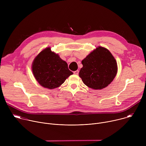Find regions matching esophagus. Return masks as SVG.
<instances>
[{
	"label": "esophagus",
	"mask_w": 146,
	"mask_h": 146,
	"mask_svg": "<svg viewBox=\"0 0 146 146\" xmlns=\"http://www.w3.org/2000/svg\"><path fill=\"white\" fill-rule=\"evenodd\" d=\"M73 73L74 74H78V73H79V71L77 70H76V71H74V72H73Z\"/></svg>",
	"instance_id": "esophagus-1"
}]
</instances>
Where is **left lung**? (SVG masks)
Instances as JSON below:
<instances>
[{
  "label": "left lung",
  "instance_id": "obj_1",
  "mask_svg": "<svg viewBox=\"0 0 146 146\" xmlns=\"http://www.w3.org/2000/svg\"><path fill=\"white\" fill-rule=\"evenodd\" d=\"M79 76L87 87L94 90L106 87L117 73V62L106 48L98 47L81 61Z\"/></svg>",
  "mask_w": 146,
  "mask_h": 146
}]
</instances>
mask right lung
<instances>
[{
    "label": "right lung",
    "mask_w": 146,
    "mask_h": 146,
    "mask_svg": "<svg viewBox=\"0 0 146 146\" xmlns=\"http://www.w3.org/2000/svg\"><path fill=\"white\" fill-rule=\"evenodd\" d=\"M32 69L37 82L42 87L48 89L59 87L73 74L68 69L66 62L58 54L51 51L50 47L41 51L36 56Z\"/></svg>",
    "instance_id": "obj_1"
}]
</instances>
